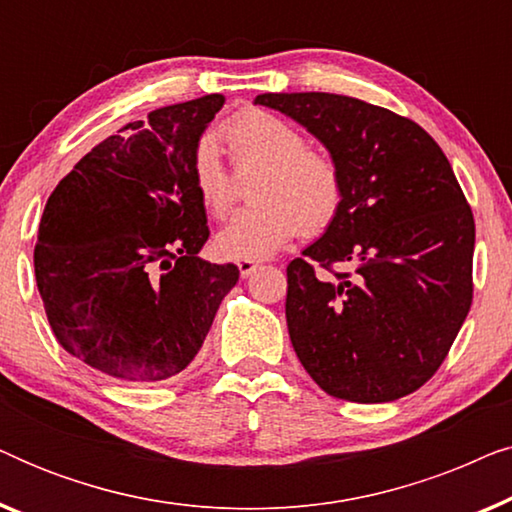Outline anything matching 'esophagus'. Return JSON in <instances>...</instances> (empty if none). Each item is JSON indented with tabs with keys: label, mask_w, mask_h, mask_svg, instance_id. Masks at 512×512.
I'll return each instance as SVG.
<instances>
[{
	"label": "esophagus",
	"mask_w": 512,
	"mask_h": 512,
	"mask_svg": "<svg viewBox=\"0 0 512 512\" xmlns=\"http://www.w3.org/2000/svg\"><path fill=\"white\" fill-rule=\"evenodd\" d=\"M237 268H240V275L242 277H249V275H254V272L258 270V263L256 261H237Z\"/></svg>",
	"instance_id": "obj_1"
}]
</instances>
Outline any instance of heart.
<instances>
[{
  "instance_id": "b5f03b06",
  "label": "heart",
  "mask_w": 512,
  "mask_h": 512,
  "mask_svg": "<svg viewBox=\"0 0 512 512\" xmlns=\"http://www.w3.org/2000/svg\"><path fill=\"white\" fill-rule=\"evenodd\" d=\"M240 172L261 167L251 188L254 207L235 214L214 247L237 261H261L286 247L296 235H321L342 212L345 179L340 165L324 151L310 149L296 125L265 109H240L221 123ZM195 193L209 216H226L233 202V179L219 144L202 137L191 153Z\"/></svg>"
}]
</instances>
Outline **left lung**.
<instances>
[{"mask_svg": "<svg viewBox=\"0 0 512 512\" xmlns=\"http://www.w3.org/2000/svg\"><path fill=\"white\" fill-rule=\"evenodd\" d=\"M256 104L305 125L345 179L340 216L286 268L300 363L342 401L412 394L436 375L473 303L475 221L450 160L415 121L356 97L265 93Z\"/></svg>", "mask_w": 512, "mask_h": 512, "instance_id": "left-lung-1", "label": "left lung"}]
</instances>
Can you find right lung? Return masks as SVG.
Returning <instances> with one entry per match:
<instances>
[{"label":"right lung","mask_w":512,"mask_h":512,"mask_svg":"<svg viewBox=\"0 0 512 512\" xmlns=\"http://www.w3.org/2000/svg\"><path fill=\"white\" fill-rule=\"evenodd\" d=\"M223 95L151 111L86 153L46 202L34 275L55 340L130 382L177 375L240 279L207 263L191 153Z\"/></svg>","instance_id":"obj_1"}]
</instances>
